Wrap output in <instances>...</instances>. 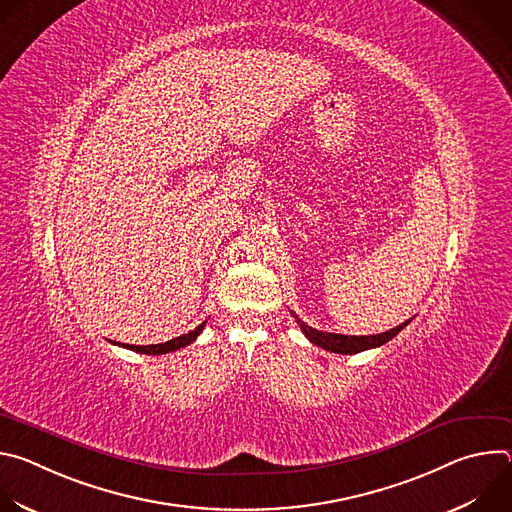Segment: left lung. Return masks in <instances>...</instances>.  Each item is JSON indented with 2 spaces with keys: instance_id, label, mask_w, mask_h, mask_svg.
Returning <instances> with one entry per match:
<instances>
[{
  "instance_id": "left-lung-1",
  "label": "left lung",
  "mask_w": 512,
  "mask_h": 512,
  "mask_svg": "<svg viewBox=\"0 0 512 512\" xmlns=\"http://www.w3.org/2000/svg\"><path fill=\"white\" fill-rule=\"evenodd\" d=\"M294 314V312H291ZM294 318L298 320L302 332L306 334V338L324 348V350H330V352H336V354H356V352H362V350H369V348H377V346H383L385 342H389L393 336H397L411 320L399 324L397 328H391L387 332H381V334H373V336H344V334H332V332H322V330H316L312 326H308L306 322H302L296 314Z\"/></svg>"
}]
</instances>
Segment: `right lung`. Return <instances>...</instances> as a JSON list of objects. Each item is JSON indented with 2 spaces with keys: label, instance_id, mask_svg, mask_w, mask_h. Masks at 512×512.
Returning a JSON list of instances; mask_svg holds the SVG:
<instances>
[{
  "label": "right lung",
  "instance_id": "1",
  "mask_svg": "<svg viewBox=\"0 0 512 512\" xmlns=\"http://www.w3.org/2000/svg\"><path fill=\"white\" fill-rule=\"evenodd\" d=\"M206 322H202L200 326H196L194 330H190L188 334H182L178 338H172L168 342H162V344H150V346H135V344H125V348L133 350V352H141V354H166V352H174L178 348H184L188 346L190 342H194L198 338V334L204 330ZM117 344V342H113Z\"/></svg>",
  "mask_w": 512,
  "mask_h": 512
}]
</instances>
